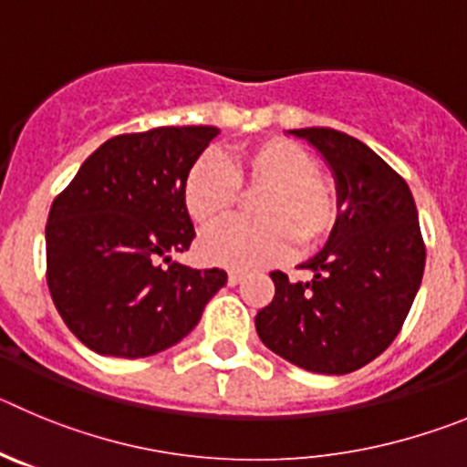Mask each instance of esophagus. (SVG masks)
Returning a JSON list of instances; mask_svg holds the SVG:
<instances>
[{"instance_id":"obj_1","label":"esophagus","mask_w":467,"mask_h":467,"mask_svg":"<svg viewBox=\"0 0 467 467\" xmlns=\"http://www.w3.org/2000/svg\"><path fill=\"white\" fill-rule=\"evenodd\" d=\"M243 280V273L241 271H229V285H238V282Z\"/></svg>"}]
</instances>
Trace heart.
Returning a JSON list of instances; mask_svg holds the SVG:
<instances>
[{"instance_id": "b5f03b06", "label": "heart", "mask_w": 467, "mask_h": 467, "mask_svg": "<svg viewBox=\"0 0 467 467\" xmlns=\"http://www.w3.org/2000/svg\"><path fill=\"white\" fill-rule=\"evenodd\" d=\"M254 196L247 211L254 220L229 222L205 234L199 252L208 264L250 268L273 264L292 252L319 245L337 222V196L301 145L268 139L241 150L229 164L201 155L182 185L192 220L215 226L234 213L238 194Z\"/></svg>"}]
</instances>
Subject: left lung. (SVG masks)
I'll list each match as a JSON object with an SVG mask.
<instances>
[{
    "mask_svg": "<svg viewBox=\"0 0 467 467\" xmlns=\"http://www.w3.org/2000/svg\"><path fill=\"white\" fill-rule=\"evenodd\" d=\"M331 169L337 222L301 268L312 280L273 271L275 296L254 327L271 352L310 373H354L399 336L426 266L408 182L361 140L327 127L289 130Z\"/></svg>",
    "mask_w": 467,
    "mask_h": 467,
    "instance_id": "1",
    "label": "left lung"
}]
</instances>
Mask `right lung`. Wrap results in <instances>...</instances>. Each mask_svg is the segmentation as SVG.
Returning <instances> with one entry per match:
<instances>
[{
	"instance_id": "add662e5",
	"label": "right lung",
	"mask_w": 467,
	"mask_h": 467,
	"mask_svg": "<svg viewBox=\"0 0 467 467\" xmlns=\"http://www.w3.org/2000/svg\"><path fill=\"white\" fill-rule=\"evenodd\" d=\"M217 134V127H157L115 136L50 205V296L92 352L143 358L173 348L226 285L222 268L173 262L194 238L182 185Z\"/></svg>"
}]
</instances>
